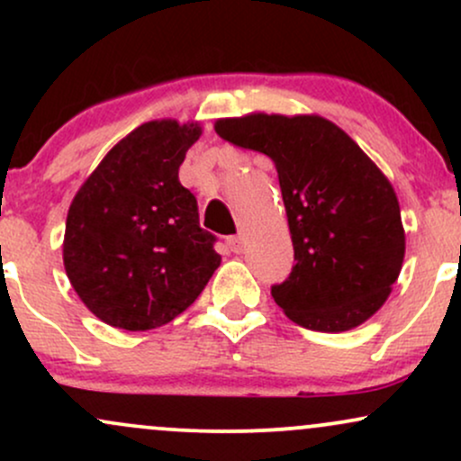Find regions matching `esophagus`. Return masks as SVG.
<instances>
[{
    "mask_svg": "<svg viewBox=\"0 0 461 461\" xmlns=\"http://www.w3.org/2000/svg\"><path fill=\"white\" fill-rule=\"evenodd\" d=\"M227 245H230V249L234 253H242V249H245V238H242L240 234L230 236V238H227Z\"/></svg>",
    "mask_w": 461,
    "mask_h": 461,
    "instance_id": "34e87169",
    "label": "esophagus"
}]
</instances>
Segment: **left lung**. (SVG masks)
<instances>
[{"label": "left lung", "mask_w": 461, "mask_h": 461, "mask_svg": "<svg viewBox=\"0 0 461 461\" xmlns=\"http://www.w3.org/2000/svg\"><path fill=\"white\" fill-rule=\"evenodd\" d=\"M221 139L275 162L294 247L275 303L314 331H347L388 299L405 256L393 184L357 142L316 114L219 119Z\"/></svg>", "instance_id": "8db88e82"}]
</instances>
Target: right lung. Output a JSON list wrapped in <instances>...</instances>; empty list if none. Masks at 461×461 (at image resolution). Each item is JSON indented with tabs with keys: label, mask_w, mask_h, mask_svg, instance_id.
<instances>
[{
	"label": "right lung",
	"mask_w": 461,
	"mask_h": 461,
	"mask_svg": "<svg viewBox=\"0 0 461 461\" xmlns=\"http://www.w3.org/2000/svg\"><path fill=\"white\" fill-rule=\"evenodd\" d=\"M199 123L149 121L105 153L67 214L62 260L82 303L105 325L147 331L194 303L219 268L179 167Z\"/></svg>",
	"instance_id": "right-lung-1"
}]
</instances>
